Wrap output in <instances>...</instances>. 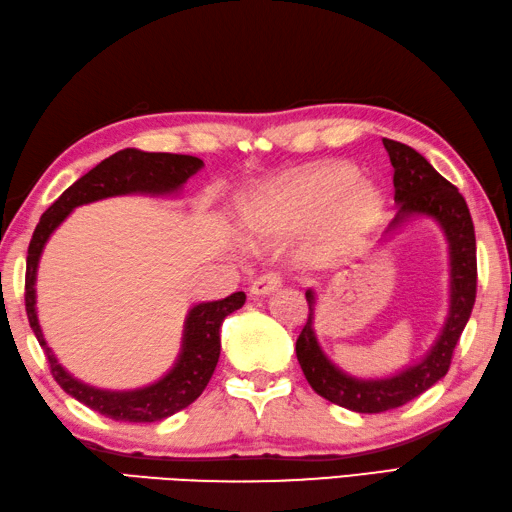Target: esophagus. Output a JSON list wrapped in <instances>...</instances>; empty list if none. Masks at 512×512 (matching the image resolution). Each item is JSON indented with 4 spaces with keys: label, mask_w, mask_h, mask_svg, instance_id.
Here are the masks:
<instances>
[{
    "label": "esophagus",
    "mask_w": 512,
    "mask_h": 512,
    "mask_svg": "<svg viewBox=\"0 0 512 512\" xmlns=\"http://www.w3.org/2000/svg\"><path fill=\"white\" fill-rule=\"evenodd\" d=\"M280 286H282L280 273L268 271L264 275H259L257 280H253V284H250V293H253V295H268V293L277 291Z\"/></svg>",
    "instance_id": "34e87169"
}]
</instances>
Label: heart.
<instances>
[{
    "label": "heart",
    "instance_id": "obj_1",
    "mask_svg": "<svg viewBox=\"0 0 512 512\" xmlns=\"http://www.w3.org/2000/svg\"><path fill=\"white\" fill-rule=\"evenodd\" d=\"M380 212L374 185L358 181L349 163H324L284 179L259 194L246 210L253 235L275 239L309 230L324 221L327 237L338 241L367 230Z\"/></svg>",
    "mask_w": 512,
    "mask_h": 512
}]
</instances>
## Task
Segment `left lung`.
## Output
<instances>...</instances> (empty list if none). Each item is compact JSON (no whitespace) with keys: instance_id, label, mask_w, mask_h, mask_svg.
<instances>
[{"instance_id":"1","label":"left lung","mask_w":512,"mask_h":512,"mask_svg":"<svg viewBox=\"0 0 512 512\" xmlns=\"http://www.w3.org/2000/svg\"><path fill=\"white\" fill-rule=\"evenodd\" d=\"M383 145L394 167V201L398 203L385 235L416 217H430L441 226L450 250V311L432 349L414 365L387 378H356L333 365L322 351L313 329L315 293L311 288L306 291L309 320L295 342L300 367L315 394L360 414L396 410L439 383L448 374L452 351L477 297V241L466 199L410 145L389 138H383Z\"/></svg>"}]
</instances>
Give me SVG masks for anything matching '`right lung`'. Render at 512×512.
Instances as JSON below:
<instances>
[{
	"label": "right lung",
	"instance_id": "obj_1",
	"mask_svg": "<svg viewBox=\"0 0 512 512\" xmlns=\"http://www.w3.org/2000/svg\"><path fill=\"white\" fill-rule=\"evenodd\" d=\"M201 167L203 161L197 159V156L141 152L134 150V147H127V150L111 154L109 159L98 163L94 170H89L71 188L64 190L62 197L44 212L31 237L29 255H26L24 302L31 329L46 353V360H49L51 374L69 396L85 403L102 416L114 418V421H163V418L181 412L183 407L197 401L210 383L212 374H215L221 351V322L226 320V315L244 306L246 293L237 291L224 297V300L194 304L183 324L181 351L174 367L163 378L147 387L111 392V389L91 387L73 378L55 358L51 347L46 345L35 309V280L40 255L46 241L53 235V230L71 215L73 208L107 197H120V194H154V197H165V194L179 192L183 183L192 174H197Z\"/></svg>",
	"mask_w": 512,
	"mask_h": 512
}]
</instances>
